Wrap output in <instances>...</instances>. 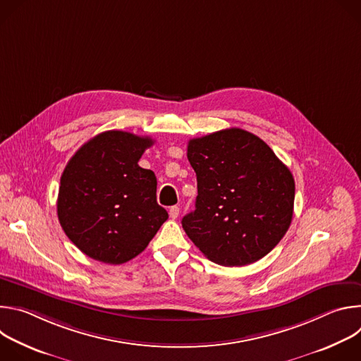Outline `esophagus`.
<instances>
[{"mask_svg":"<svg viewBox=\"0 0 361 361\" xmlns=\"http://www.w3.org/2000/svg\"><path fill=\"white\" fill-rule=\"evenodd\" d=\"M169 213H170V217H171L173 220H176V219L178 217V214H180V209L177 207V205H173V207L170 209Z\"/></svg>","mask_w":361,"mask_h":361,"instance_id":"obj_1","label":"esophagus"}]
</instances>
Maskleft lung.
Masks as SVG:
<instances>
[{
	"label": "left lung",
	"instance_id": "8db88e82",
	"mask_svg": "<svg viewBox=\"0 0 361 361\" xmlns=\"http://www.w3.org/2000/svg\"><path fill=\"white\" fill-rule=\"evenodd\" d=\"M197 176L195 210L183 228L209 260L240 267L269 254L287 233L294 207V178L257 135L227 128L187 145Z\"/></svg>",
	"mask_w": 361,
	"mask_h": 361
}]
</instances>
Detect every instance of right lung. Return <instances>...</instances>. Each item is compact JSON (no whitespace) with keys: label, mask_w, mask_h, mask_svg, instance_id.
I'll list each match as a JSON object with an SVG mask.
<instances>
[{"label":"right lung","mask_w":361,"mask_h":361,"mask_svg":"<svg viewBox=\"0 0 361 361\" xmlns=\"http://www.w3.org/2000/svg\"><path fill=\"white\" fill-rule=\"evenodd\" d=\"M154 141L110 130L87 141L60 181L57 214L67 237L107 264L134 259L169 219L157 202V178L138 160Z\"/></svg>","instance_id":"right-lung-1"}]
</instances>
